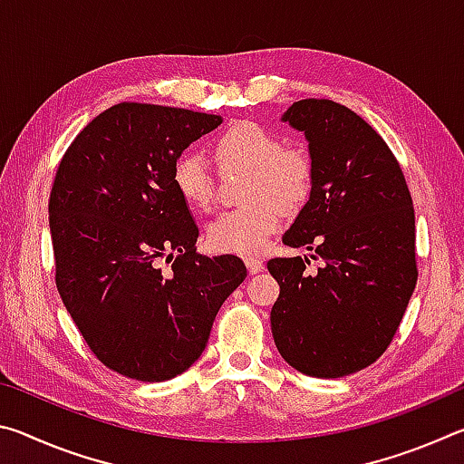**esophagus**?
Returning <instances> with one entry per match:
<instances>
[{
  "label": "esophagus",
  "instance_id": "1",
  "mask_svg": "<svg viewBox=\"0 0 464 464\" xmlns=\"http://www.w3.org/2000/svg\"><path fill=\"white\" fill-rule=\"evenodd\" d=\"M246 266H247L249 274H257L264 270V262L260 260V257H246Z\"/></svg>",
  "mask_w": 464,
  "mask_h": 464
}]
</instances>
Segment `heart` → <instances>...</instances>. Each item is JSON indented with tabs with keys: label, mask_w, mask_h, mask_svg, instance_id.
I'll return each mask as SVG.
<instances>
[{
	"label": "heart",
	"mask_w": 464,
	"mask_h": 464,
	"mask_svg": "<svg viewBox=\"0 0 464 464\" xmlns=\"http://www.w3.org/2000/svg\"><path fill=\"white\" fill-rule=\"evenodd\" d=\"M213 151L221 169L249 171L243 186V198L249 204L227 210L208 225V246L218 254H260L282 223V208L295 210L307 202L315 179L313 157L301 145L282 143L276 130L256 121L229 124L215 139ZM171 184L188 207L200 213L213 210L215 176L200 155H178Z\"/></svg>",
	"instance_id": "b5f03b06"
}]
</instances>
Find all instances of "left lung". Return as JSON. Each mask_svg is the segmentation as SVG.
Listing matches in <instances>:
<instances>
[{"mask_svg": "<svg viewBox=\"0 0 464 464\" xmlns=\"http://www.w3.org/2000/svg\"><path fill=\"white\" fill-rule=\"evenodd\" d=\"M282 121L303 130L315 166L309 202L282 243L315 251L272 257L280 285L270 321L280 356L298 372L340 379L371 366L395 337L418 282L415 213L384 139L350 108L298 100Z\"/></svg>", "mask_w": 464, "mask_h": 464, "instance_id": "1", "label": "left lung"}]
</instances>
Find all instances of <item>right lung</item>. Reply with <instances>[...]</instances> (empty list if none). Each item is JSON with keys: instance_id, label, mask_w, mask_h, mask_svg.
I'll use <instances>...</instances> for the list:
<instances>
[{"instance_id": "add662e5", "label": "right lung", "mask_w": 464, "mask_h": 464, "mask_svg": "<svg viewBox=\"0 0 464 464\" xmlns=\"http://www.w3.org/2000/svg\"><path fill=\"white\" fill-rule=\"evenodd\" d=\"M221 122L121 102L73 139L57 168L49 198L57 290L100 362L129 379L160 382L190 368L247 276L237 256L196 251L198 227L171 184L176 157Z\"/></svg>"}]
</instances>
